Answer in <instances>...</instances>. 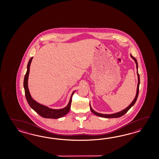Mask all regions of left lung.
<instances>
[{"instance_id":"1","label":"left lung","mask_w":159,"mask_h":159,"mask_svg":"<svg viewBox=\"0 0 159 159\" xmlns=\"http://www.w3.org/2000/svg\"><path fill=\"white\" fill-rule=\"evenodd\" d=\"M131 57L134 60L135 63H136V69H137V70H138V62H137L136 59L134 57H133L131 54ZM137 75H138V88H137L136 95V96H135V98H134V101L132 102V103H131L130 105H129V106H128L127 108H125V109L123 110H122L121 111L119 112H117V113H115V114H100V113H98L97 112L95 111L94 110H93L92 109L91 106L90 105V108L91 112H92L93 114H94L95 115H97L98 116L103 117V118H119V117H120V116H122L123 115H125V113L128 111L130 109V108L132 107V106L134 105L135 102H136V100H137L138 97L139 91V84H140V76H139L138 71H137Z\"/></svg>"}]
</instances>
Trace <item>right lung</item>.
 I'll return each mask as SVG.
<instances>
[{
	"mask_svg": "<svg viewBox=\"0 0 159 159\" xmlns=\"http://www.w3.org/2000/svg\"><path fill=\"white\" fill-rule=\"evenodd\" d=\"M32 58L33 57L30 58L27 65V72L24 76V83H23L25 98L27 99L28 104L34 111L36 112L39 115H40L41 116L45 118L58 119L66 115L70 111L71 101H72V96L75 91H73V93L71 94L68 105L65 108L59 109V110L52 109V108H49L44 105H41L40 103H37V102L35 101L34 99L32 98L28 87V75L30 73V63L32 62Z\"/></svg>",
	"mask_w": 159,
	"mask_h": 159,
	"instance_id": "add662e5",
	"label": "right lung"
}]
</instances>
